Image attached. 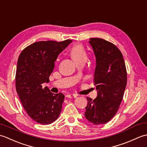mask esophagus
<instances>
[{"label": "esophagus", "mask_w": 147, "mask_h": 147, "mask_svg": "<svg viewBox=\"0 0 147 147\" xmlns=\"http://www.w3.org/2000/svg\"><path fill=\"white\" fill-rule=\"evenodd\" d=\"M76 96H77L76 95H74V94H67L66 95L67 98H76Z\"/></svg>", "instance_id": "1"}]
</instances>
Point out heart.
<instances>
[{"label": "heart", "mask_w": 147, "mask_h": 147, "mask_svg": "<svg viewBox=\"0 0 147 147\" xmlns=\"http://www.w3.org/2000/svg\"><path fill=\"white\" fill-rule=\"evenodd\" d=\"M70 54L76 62L83 59H86V53L83 47L80 44H76L72 47L70 50Z\"/></svg>", "instance_id": "heart-1"}]
</instances>
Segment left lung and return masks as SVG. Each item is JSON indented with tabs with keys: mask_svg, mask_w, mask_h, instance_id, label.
<instances>
[{
	"mask_svg": "<svg viewBox=\"0 0 147 147\" xmlns=\"http://www.w3.org/2000/svg\"><path fill=\"white\" fill-rule=\"evenodd\" d=\"M96 59L93 80L97 91L94 99L87 97L85 116L98 125L110 121L116 114L127 84V73L122 53L116 46L102 38H90Z\"/></svg>",
	"mask_w": 147,
	"mask_h": 147,
	"instance_id": "8db88e82",
	"label": "left lung"
}]
</instances>
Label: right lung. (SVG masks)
I'll use <instances>...</instances> for the list:
<instances>
[{
  "label": "right lung",
  "instance_id": "obj_1",
  "mask_svg": "<svg viewBox=\"0 0 147 147\" xmlns=\"http://www.w3.org/2000/svg\"><path fill=\"white\" fill-rule=\"evenodd\" d=\"M71 42V40L37 42L19 56L16 88L24 109L36 123L49 124L61 114L64 95L52 93L43 84L50 82L58 55Z\"/></svg>",
  "mask_w": 147,
  "mask_h": 147
}]
</instances>
